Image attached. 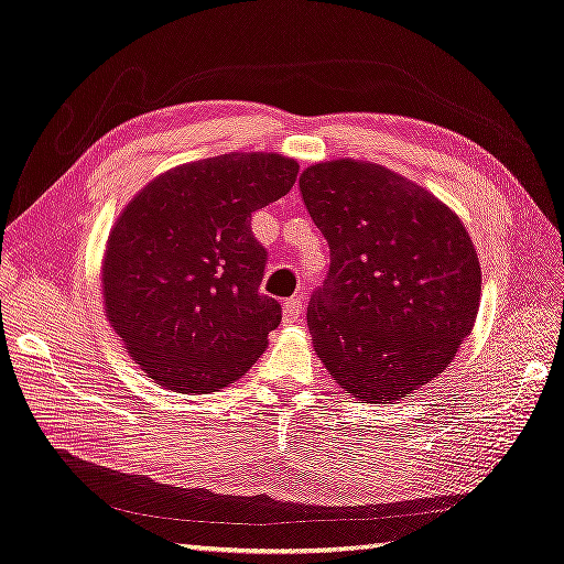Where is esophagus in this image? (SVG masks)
I'll return each instance as SVG.
<instances>
[{
  "label": "esophagus",
  "instance_id": "esophagus-1",
  "mask_svg": "<svg viewBox=\"0 0 564 564\" xmlns=\"http://www.w3.org/2000/svg\"><path fill=\"white\" fill-rule=\"evenodd\" d=\"M302 314V300H288L283 304V323H297Z\"/></svg>",
  "mask_w": 564,
  "mask_h": 564
}]
</instances>
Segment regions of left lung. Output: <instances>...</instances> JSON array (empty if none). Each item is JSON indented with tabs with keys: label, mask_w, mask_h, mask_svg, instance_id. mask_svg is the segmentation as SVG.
Wrapping results in <instances>:
<instances>
[{
	"label": "left lung",
	"mask_w": 564,
	"mask_h": 564,
	"mask_svg": "<svg viewBox=\"0 0 564 564\" xmlns=\"http://www.w3.org/2000/svg\"><path fill=\"white\" fill-rule=\"evenodd\" d=\"M329 271L306 308L318 358L365 404L409 398L451 365L481 302L476 248L446 204L381 164L300 176Z\"/></svg>",
	"instance_id": "left-lung-1"
}]
</instances>
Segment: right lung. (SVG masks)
<instances>
[{"mask_svg":"<svg viewBox=\"0 0 564 564\" xmlns=\"http://www.w3.org/2000/svg\"><path fill=\"white\" fill-rule=\"evenodd\" d=\"M297 172L276 153H229L164 172L124 206L104 253V308L158 386L216 392L262 356L281 304L260 293L267 248L250 216Z\"/></svg>","mask_w":564,"mask_h":564,"instance_id":"right-lung-1","label":"right lung"}]
</instances>
